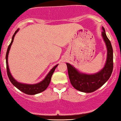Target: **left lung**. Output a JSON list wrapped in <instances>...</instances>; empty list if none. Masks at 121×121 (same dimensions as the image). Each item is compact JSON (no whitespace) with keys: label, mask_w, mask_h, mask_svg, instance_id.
<instances>
[{"label":"left lung","mask_w":121,"mask_h":121,"mask_svg":"<svg viewBox=\"0 0 121 121\" xmlns=\"http://www.w3.org/2000/svg\"><path fill=\"white\" fill-rule=\"evenodd\" d=\"M102 36L106 45L107 56L104 68L94 74H87L79 71L73 66L66 63L70 82L73 88L78 91L91 93L101 88L109 79L113 70V49L112 45L102 27Z\"/></svg>","instance_id":"obj_1"}]
</instances>
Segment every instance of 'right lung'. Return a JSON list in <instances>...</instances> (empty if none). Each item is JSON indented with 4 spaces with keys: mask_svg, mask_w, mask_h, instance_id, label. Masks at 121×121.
<instances>
[{
    "mask_svg": "<svg viewBox=\"0 0 121 121\" xmlns=\"http://www.w3.org/2000/svg\"><path fill=\"white\" fill-rule=\"evenodd\" d=\"M19 30V29H17L16 31H15V33L13 35L12 38V41L10 42V45H9L8 48V50H7L6 55V69H7V73H8V76L9 78V80L11 82V83L15 86L16 88H17L20 91L23 92L25 94H27V95H36L37 94H39V93L42 92L44 91L46 88L48 87L49 85L50 82L51 80V77L52 76V74L54 72L55 70L58 66V64L53 67L52 69L49 71V72L48 73V75L45 76V78L40 81V82L35 83V84H27V83H20V82H17L15 78L12 76L11 73H10V70L9 68V65H8V55H9V51L10 49V47H11L12 43L13 42L14 38H15V35L17 32Z\"/></svg>",
    "mask_w": 121,
    "mask_h": 121,
    "instance_id": "obj_1",
    "label": "right lung"
}]
</instances>
